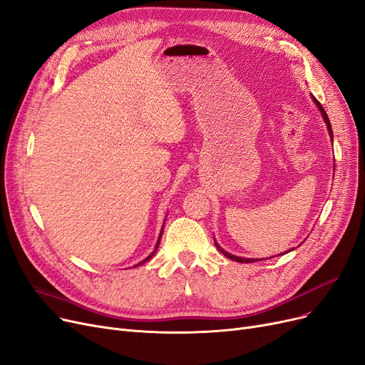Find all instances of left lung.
Masks as SVG:
<instances>
[{
	"label": "left lung",
	"instance_id": "obj_1",
	"mask_svg": "<svg viewBox=\"0 0 365 365\" xmlns=\"http://www.w3.org/2000/svg\"><path fill=\"white\" fill-rule=\"evenodd\" d=\"M313 101L316 103V106L319 108V110H320V113H322V116H324V120H325V123H327V127H328V132H329V136H331V140H332V128H331V123H329V120H328V115H327V112H325V109L322 108V105L319 103L317 101V98H314L313 97ZM215 242V241H214ZM215 247L218 249V252H222L226 257H229V259H232V260H235V262H241V264H250V262H257V259H245V257H238V256H233V255H230V253H227V252H225L220 245H218L217 242H215Z\"/></svg>",
	"mask_w": 365,
	"mask_h": 365
}]
</instances>
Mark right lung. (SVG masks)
<instances>
[{"mask_svg": "<svg viewBox=\"0 0 365 365\" xmlns=\"http://www.w3.org/2000/svg\"><path fill=\"white\" fill-rule=\"evenodd\" d=\"M162 233H163V229H162ZM162 233H160V237H158V241H157V245H155V249H154V252H153V253H151V255H150V256H148L147 259H145V260H142V262H140V264H138V265H142V264H145V262H147V260H150V259H151V257L154 256V253H155V252H157V249H158V244H160V238H162ZM138 265H136V267H138Z\"/></svg>", "mask_w": 365, "mask_h": 365, "instance_id": "right-lung-1", "label": "right lung"}]
</instances>
